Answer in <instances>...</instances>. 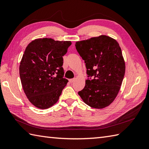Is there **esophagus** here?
I'll return each mask as SVG.
<instances>
[{
    "label": "esophagus",
    "mask_w": 149,
    "mask_h": 149,
    "mask_svg": "<svg viewBox=\"0 0 149 149\" xmlns=\"http://www.w3.org/2000/svg\"><path fill=\"white\" fill-rule=\"evenodd\" d=\"M74 81H75V79H71L69 80V82H70V83H72L73 82H74Z\"/></svg>",
    "instance_id": "34e87169"
}]
</instances>
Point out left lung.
<instances>
[{
	"instance_id": "1",
	"label": "left lung",
	"mask_w": 149,
	"mask_h": 149,
	"mask_svg": "<svg viewBox=\"0 0 149 149\" xmlns=\"http://www.w3.org/2000/svg\"><path fill=\"white\" fill-rule=\"evenodd\" d=\"M75 48L84 60L88 77H90L78 94L93 108L108 106L118 95L125 75V62L118 43L101 35L77 42Z\"/></svg>"
}]
</instances>
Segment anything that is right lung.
<instances>
[{"mask_svg":"<svg viewBox=\"0 0 149 149\" xmlns=\"http://www.w3.org/2000/svg\"><path fill=\"white\" fill-rule=\"evenodd\" d=\"M70 41L40 38L26 47L19 72L22 88L28 99L39 109H47L59 100L68 81L64 76L63 56Z\"/></svg>","mask_w":149,"mask_h":149,"instance_id":"right-lung-1","label":"right lung"}]
</instances>
